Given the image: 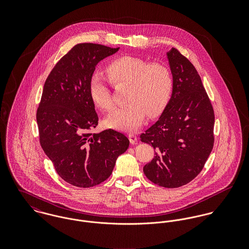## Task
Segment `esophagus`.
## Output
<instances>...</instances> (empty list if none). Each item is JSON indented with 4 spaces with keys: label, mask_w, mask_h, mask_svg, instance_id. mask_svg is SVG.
<instances>
[{
    "label": "esophagus",
    "mask_w": 249,
    "mask_h": 249,
    "mask_svg": "<svg viewBox=\"0 0 249 249\" xmlns=\"http://www.w3.org/2000/svg\"><path fill=\"white\" fill-rule=\"evenodd\" d=\"M128 139L131 143H135L137 142V135L134 133H129L128 134Z\"/></svg>",
    "instance_id": "1"
}]
</instances>
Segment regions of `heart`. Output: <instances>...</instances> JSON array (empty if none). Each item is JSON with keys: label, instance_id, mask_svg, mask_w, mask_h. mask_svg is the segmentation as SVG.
Wrapping results in <instances>:
<instances>
[{"label": "heart", "instance_id": "1", "mask_svg": "<svg viewBox=\"0 0 249 249\" xmlns=\"http://www.w3.org/2000/svg\"><path fill=\"white\" fill-rule=\"evenodd\" d=\"M110 82L115 85L127 84L125 106L114 109L107 117L108 126L119 130H135L145 116H158L168 105L174 87L170 69L159 63L132 56H123L110 62L107 68ZM92 101L103 110H110L113 100L106 78L95 72L89 81Z\"/></svg>", "mask_w": 249, "mask_h": 249}]
</instances>
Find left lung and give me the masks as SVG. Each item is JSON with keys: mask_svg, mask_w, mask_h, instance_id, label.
I'll return each mask as SVG.
<instances>
[{"mask_svg": "<svg viewBox=\"0 0 249 249\" xmlns=\"http://www.w3.org/2000/svg\"><path fill=\"white\" fill-rule=\"evenodd\" d=\"M173 74L172 97L141 141L155 149L143 174L154 184L178 188L202 171L213 145L214 115L194 65L173 48L167 53Z\"/></svg>", "mask_w": 249, "mask_h": 249, "instance_id": "1", "label": "left lung"}]
</instances>
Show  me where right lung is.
Segmentation results:
<instances>
[{"instance_id":"right-lung-1","label":"right lung","mask_w":249,"mask_h":249,"mask_svg":"<svg viewBox=\"0 0 249 249\" xmlns=\"http://www.w3.org/2000/svg\"><path fill=\"white\" fill-rule=\"evenodd\" d=\"M120 48L77 44L47 77L36 113L40 144L58 176L79 188L101 184L112 174L129 140L107 129L92 134L99 117L89 93L97 64Z\"/></svg>"}]
</instances>
